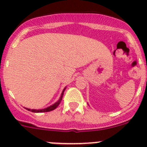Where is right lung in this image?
Wrapping results in <instances>:
<instances>
[{"instance_id": "1", "label": "right lung", "mask_w": 147, "mask_h": 147, "mask_svg": "<svg viewBox=\"0 0 147 147\" xmlns=\"http://www.w3.org/2000/svg\"><path fill=\"white\" fill-rule=\"evenodd\" d=\"M65 89H66V87H65V88L63 89V92H62L61 95H60V99H59V100H57V101L55 103H54L53 105H50V106L44 108V109H28V108H26V107H25V108H26V109L28 111H30V112H35V113H40V112H50V111L54 110L55 109H56V108L57 107V106L60 105V103L61 102L62 100H63V94H64V92H65Z\"/></svg>"}]
</instances>
